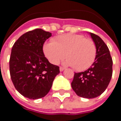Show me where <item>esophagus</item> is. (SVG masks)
<instances>
[{
  "instance_id": "obj_1",
  "label": "esophagus",
  "mask_w": 121,
  "mask_h": 121,
  "mask_svg": "<svg viewBox=\"0 0 121 121\" xmlns=\"http://www.w3.org/2000/svg\"><path fill=\"white\" fill-rule=\"evenodd\" d=\"M64 69H65L64 67H60V71H63Z\"/></svg>"
}]
</instances>
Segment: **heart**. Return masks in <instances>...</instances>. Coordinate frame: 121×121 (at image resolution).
<instances>
[{
	"label": "heart",
	"instance_id": "1",
	"mask_svg": "<svg viewBox=\"0 0 121 121\" xmlns=\"http://www.w3.org/2000/svg\"><path fill=\"white\" fill-rule=\"evenodd\" d=\"M43 52L52 64L57 65L65 56V63L81 71L87 69L94 63L97 46L93 40L84 35L65 34L57 37L55 41L46 43Z\"/></svg>",
	"mask_w": 121,
	"mask_h": 121
}]
</instances>
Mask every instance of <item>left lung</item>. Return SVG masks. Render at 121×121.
Wrapping results in <instances>:
<instances>
[{
  "mask_svg": "<svg viewBox=\"0 0 121 121\" xmlns=\"http://www.w3.org/2000/svg\"><path fill=\"white\" fill-rule=\"evenodd\" d=\"M97 46L95 60L87 70L75 73L71 87L78 96L91 99L101 95L106 90L112 76V58L109 49L99 37L91 33Z\"/></svg>",
  "mask_w": 121,
  "mask_h": 121,
  "instance_id": "obj_1",
  "label": "left lung"
}]
</instances>
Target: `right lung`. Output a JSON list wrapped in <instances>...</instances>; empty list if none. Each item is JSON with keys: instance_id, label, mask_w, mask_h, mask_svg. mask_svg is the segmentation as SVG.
I'll list each match as a JSON object with an SVG mask.
<instances>
[{"instance_id": "1", "label": "right lung", "mask_w": 121, "mask_h": 121, "mask_svg": "<svg viewBox=\"0 0 121 121\" xmlns=\"http://www.w3.org/2000/svg\"><path fill=\"white\" fill-rule=\"evenodd\" d=\"M51 33L37 28L22 35L13 44L9 71L15 89L28 99L45 97L50 91L59 67L45 57L43 46Z\"/></svg>"}]
</instances>
